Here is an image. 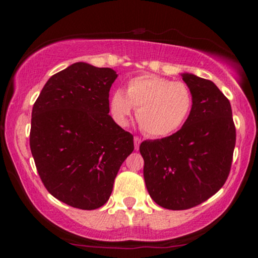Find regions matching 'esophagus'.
Here are the masks:
<instances>
[{
  "mask_svg": "<svg viewBox=\"0 0 258 258\" xmlns=\"http://www.w3.org/2000/svg\"><path fill=\"white\" fill-rule=\"evenodd\" d=\"M133 142H135V148H136V150H138L139 149V146H141V138H138V137H135L133 138Z\"/></svg>",
  "mask_w": 258,
  "mask_h": 258,
  "instance_id": "34e87169",
  "label": "esophagus"
}]
</instances>
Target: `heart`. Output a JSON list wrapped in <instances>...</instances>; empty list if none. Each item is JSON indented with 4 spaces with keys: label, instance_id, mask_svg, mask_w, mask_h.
<instances>
[{
    "label": "heart",
    "instance_id": "1",
    "mask_svg": "<svg viewBox=\"0 0 258 258\" xmlns=\"http://www.w3.org/2000/svg\"><path fill=\"white\" fill-rule=\"evenodd\" d=\"M109 108L121 126L128 123L136 108L142 131L152 137H166L184 125L193 108V94L183 82L141 75L127 82L126 92H112Z\"/></svg>",
    "mask_w": 258,
    "mask_h": 258
}]
</instances>
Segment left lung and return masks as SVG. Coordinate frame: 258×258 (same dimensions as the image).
<instances>
[{
    "label": "left lung",
    "mask_w": 258,
    "mask_h": 258,
    "mask_svg": "<svg viewBox=\"0 0 258 258\" xmlns=\"http://www.w3.org/2000/svg\"><path fill=\"white\" fill-rule=\"evenodd\" d=\"M193 94L190 115L179 131L144 141V180L149 195L168 210H186L223 186L232 166L235 126L229 100L214 82L182 74Z\"/></svg>",
    "instance_id": "1"
}]
</instances>
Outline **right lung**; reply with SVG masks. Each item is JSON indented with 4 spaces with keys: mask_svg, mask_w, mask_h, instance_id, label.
I'll list each match as a JSON object with an SVG mask.
<instances>
[{
    "mask_svg": "<svg viewBox=\"0 0 258 258\" xmlns=\"http://www.w3.org/2000/svg\"><path fill=\"white\" fill-rule=\"evenodd\" d=\"M110 68L79 61L52 76L31 114L30 149L43 185L81 210L103 206L135 149L133 136L109 115Z\"/></svg>",
    "mask_w": 258,
    "mask_h": 258,
    "instance_id": "right-lung-1",
    "label": "right lung"
}]
</instances>
